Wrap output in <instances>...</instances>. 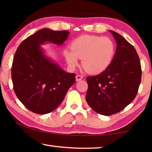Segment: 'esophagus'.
<instances>
[{"label": "esophagus", "instance_id": "1", "mask_svg": "<svg viewBox=\"0 0 152 152\" xmlns=\"http://www.w3.org/2000/svg\"><path fill=\"white\" fill-rule=\"evenodd\" d=\"M82 78H83V76L80 75V74H78V75L76 76V81L81 80H82Z\"/></svg>", "mask_w": 152, "mask_h": 152}]
</instances>
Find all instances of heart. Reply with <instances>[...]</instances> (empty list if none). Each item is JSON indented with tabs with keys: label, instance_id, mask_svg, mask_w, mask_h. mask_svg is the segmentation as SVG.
Listing matches in <instances>:
<instances>
[{
	"label": "heart",
	"instance_id": "heart-1",
	"mask_svg": "<svg viewBox=\"0 0 152 152\" xmlns=\"http://www.w3.org/2000/svg\"><path fill=\"white\" fill-rule=\"evenodd\" d=\"M70 50L65 49L63 55L71 69L78 65V58L85 70L93 74L102 72L114 59L116 45L111 38L94 35H82L72 41Z\"/></svg>",
	"mask_w": 152,
	"mask_h": 152
}]
</instances>
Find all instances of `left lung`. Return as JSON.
Segmentation results:
<instances>
[{"label":"left lung","mask_w":152,"mask_h":152,"mask_svg":"<svg viewBox=\"0 0 152 152\" xmlns=\"http://www.w3.org/2000/svg\"><path fill=\"white\" fill-rule=\"evenodd\" d=\"M110 32L117 43L113 62L101 74L86 78L87 103L95 112L107 116L119 113L134 100L141 80L135 48L119 33Z\"/></svg>","instance_id":"8db88e82"}]
</instances>
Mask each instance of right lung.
<instances>
[{"label": "right lung", "instance_id": "obj_1", "mask_svg": "<svg viewBox=\"0 0 152 152\" xmlns=\"http://www.w3.org/2000/svg\"><path fill=\"white\" fill-rule=\"evenodd\" d=\"M69 31L40 29L23 41L15 53L11 68L13 89L24 106L37 114L55 110L76 81V74L67 73L48 59L40 45H60Z\"/></svg>", "mask_w": 152, "mask_h": 152}]
</instances>
